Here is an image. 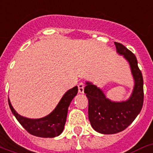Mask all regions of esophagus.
I'll list each match as a JSON object with an SVG mask.
<instances>
[{
  "mask_svg": "<svg viewBox=\"0 0 153 153\" xmlns=\"http://www.w3.org/2000/svg\"><path fill=\"white\" fill-rule=\"evenodd\" d=\"M78 88H79V93H83V92H84L85 84L83 82H80L79 85H78Z\"/></svg>",
  "mask_w": 153,
  "mask_h": 153,
  "instance_id": "1",
  "label": "esophagus"
}]
</instances>
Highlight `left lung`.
<instances>
[{"mask_svg":"<svg viewBox=\"0 0 153 153\" xmlns=\"http://www.w3.org/2000/svg\"><path fill=\"white\" fill-rule=\"evenodd\" d=\"M114 43L118 53L124 55L130 64L134 77V87L130 99L125 102H112L100 88L89 82H86L84 89L88 98L91 125L96 131L106 134H116L126 129L138 115L144 102L143 77L135 55L121 43Z\"/></svg>","mask_w":153,"mask_h":153,"instance_id":"obj_1","label":"left lung"}]
</instances>
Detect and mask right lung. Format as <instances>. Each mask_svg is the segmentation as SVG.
<instances>
[{
    "label": "right lung",
    "mask_w": 153,
    "mask_h": 153,
    "mask_svg": "<svg viewBox=\"0 0 153 153\" xmlns=\"http://www.w3.org/2000/svg\"><path fill=\"white\" fill-rule=\"evenodd\" d=\"M78 92V87L69 89L64 95L57 107L51 114L40 119H29L20 116L14 110L8 99V104L12 114L22 126L29 134L41 138H53L61 134L66 122L68 109Z\"/></svg>",
    "instance_id": "1"
}]
</instances>
